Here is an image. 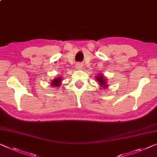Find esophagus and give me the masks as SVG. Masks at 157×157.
Returning a JSON list of instances; mask_svg holds the SVG:
<instances>
[{"mask_svg": "<svg viewBox=\"0 0 157 157\" xmlns=\"http://www.w3.org/2000/svg\"><path fill=\"white\" fill-rule=\"evenodd\" d=\"M82 67H83V65H82L81 63H78L76 65V68H78V69L80 70V69L82 68Z\"/></svg>", "mask_w": 157, "mask_h": 157, "instance_id": "esophagus-1", "label": "esophagus"}]
</instances>
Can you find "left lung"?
I'll return each instance as SVG.
<instances>
[{"mask_svg":"<svg viewBox=\"0 0 157 157\" xmlns=\"http://www.w3.org/2000/svg\"><path fill=\"white\" fill-rule=\"evenodd\" d=\"M96 80L97 81L98 84L100 86V90H106L109 87L108 85V79H107L104 76L101 72V74H98L97 76H96Z\"/></svg>","mask_w":157,"mask_h":157,"instance_id":"left-lung-1","label":"left lung"}]
</instances>
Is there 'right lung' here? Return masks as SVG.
Wrapping results in <instances>:
<instances>
[{"label": "right lung", "instance_id": "right-lung-1", "mask_svg": "<svg viewBox=\"0 0 157 157\" xmlns=\"http://www.w3.org/2000/svg\"><path fill=\"white\" fill-rule=\"evenodd\" d=\"M62 81H63V78L61 76L56 77V78H55L52 81H51V85L53 88L58 87V86H60V85H61Z\"/></svg>", "mask_w": 157, "mask_h": 157}]
</instances>
